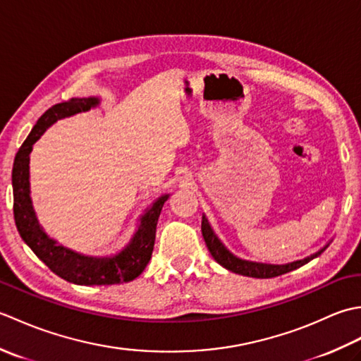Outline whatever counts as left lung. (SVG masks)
<instances>
[{"label":"left lung","mask_w":361,"mask_h":361,"mask_svg":"<svg viewBox=\"0 0 361 361\" xmlns=\"http://www.w3.org/2000/svg\"><path fill=\"white\" fill-rule=\"evenodd\" d=\"M202 234H203V239L206 242V247H208L212 257L216 259L221 267H225V268H228L229 271L237 273V274L250 276V278H260V279L276 278V276H281V274H286L288 271H293V270H296V268L310 262L312 259L318 257L321 252L326 250V248H323L321 251L315 252V255H312L310 257H305L302 260H296V262L286 264V265L256 264V262H248V260H242V259H237L235 256H233L231 252H229L224 247V243L219 240V237L214 234V231L211 229L206 217H203V220H202Z\"/></svg>","instance_id":"left-lung-1"}]
</instances>
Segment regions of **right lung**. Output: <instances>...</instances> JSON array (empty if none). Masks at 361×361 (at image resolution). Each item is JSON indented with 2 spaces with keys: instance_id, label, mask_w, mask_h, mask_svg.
I'll use <instances>...</instances> for the list:
<instances>
[{
  "instance_id": "right-lung-1",
  "label": "right lung",
  "mask_w": 361,
  "mask_h": 361,
  "mask_svg": "<svg viewBox=\"0 0 361 361\" xmlns=\"http://www.w3.org/2000/svg\"><path fill=\"white\" fill-rule=\"evenodd\" d=\"M97 104L99 101L96 97H88L70 99V101L52 105L42 114L34 128L30 130L26 141L21 144L15 155L12 169L13 219L21 239L52 273L79 286H113V283L128 282L137 278L152 257L158 217L164 202L169 198V195H163L152 204V208L141 217V224L132 242L114 257L96 259L80 256L71 250L59 247L43 233L35 219L32 202L29 197V153L32 152V145L44 130L57 119L87 111Z\"/></svg>"
}]
</instances>
